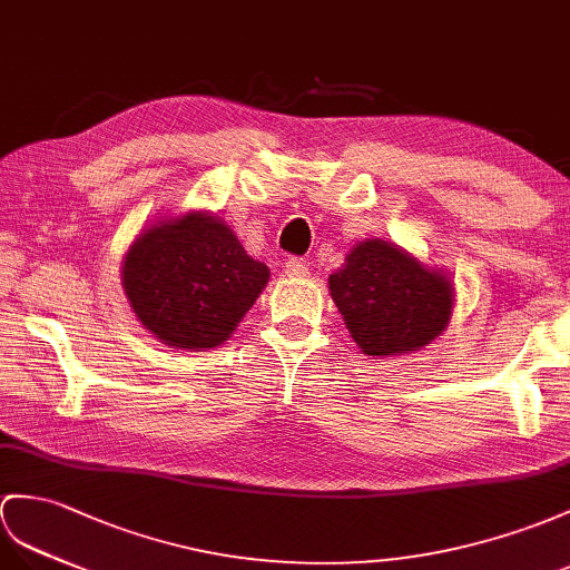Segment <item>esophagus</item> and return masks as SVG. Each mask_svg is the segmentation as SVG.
Returning <instances> with one entry per match:
<instances>
[{"mask_svg":"<svg viewBox=\"0 0 570 570\" xmlns=\"http://www.w3.org/2000/svg\"><path fill=\"white\" fill-rule=\"evenodd\" d=\"M285 275H289V277H304L307 275V266H304V261H299V258H289V261H285Z\"/></svg>","mask_w":570,"mask_h":570,"instance_id":"esophagus-1","label":"esophagus"}]
</instances>
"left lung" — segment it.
Masks as SVG:
<instances>
[{
  "label": "left lung",
  "instance_id": "1",
  "mask_svg": "<svg viewBox=\"0 0 570 570\" xmlns=\"http://www.w3.org/2000/svg\"><path fill=\"white\" fill-rule=\"evenodd\" d=\"M331 299L357 348L396 357L433 343L454 309V281L392 242H357L328 275Z\"/></svg>",
  "mask_w": 570,
  "mask_h": 570
}]
</instances>
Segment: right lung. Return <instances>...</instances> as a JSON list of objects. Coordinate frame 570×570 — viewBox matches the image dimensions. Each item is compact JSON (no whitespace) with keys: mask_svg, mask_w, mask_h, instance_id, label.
<instances>
[{"mask_svg":"<svg viewBox=\"0 0 570 570\" xmlns=\"http://www.w3.org/2000/svg\"><path fill=\"white\" fill-rule=\"evenodd\" d=\"M268 277L266 263L248 256L227 222L207 210L145 225L120 268L137 322L176 351H213L229 341Z\"/></svg>","mask_w":570,"mask_h":570,"instance_id":"1","label":"right lung"}]
</instances>
